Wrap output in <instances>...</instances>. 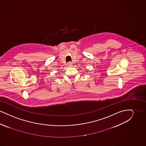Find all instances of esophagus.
<instances>
[{
    "instance_id": "esophagus-1",
    "label": "esophagus",
    "mask_w": 146,
    "mask_h": 146,
    "mask_svg": "<svg viewBox=\"0 0 146 146\" xmlns=\"http://www.w3.org/2000/svg\"><path fill=\"white\" fill-rule=\"evenodd\" d=\"M68 66H70V67L72 66V63L70 62L68 63Z\"/></svg>"
}]
</instances>
